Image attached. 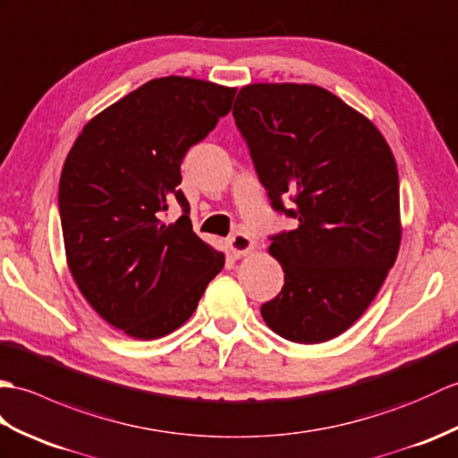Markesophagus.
I'll list each match as a JSON object with an SVG mask.
<instances>
[{
	"label": "esophagus",
	"mask_w": 458,
	"mask_h": 458,
	"mask_svg": "<svg viewBox=\"0 0 458 458\" xmlns=\"http://www.w3.org/2000/svg\"><path fill=\"white\" fill-rule=\"evenodd\" d=\"M252 247H255V242H252V239L247 235V233L237 231L235 235L229 237V250L233 252V257L235 259L249 255Z\"/></svg>",
	"instance_id": "1"
}]
</instances>
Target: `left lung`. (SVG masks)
<instances>
[{
    "instance_id": "left-lung-1",
    "label": "left lung",
    "mask_w": 458,
    "mask_h": 458,
    "mask_svg": "<svg viewBox=\"0 0 458 458\" xmlns=\"http://www.w3.org/2000/svg\"><path fill=\"white\" fill-rule=\"evenodd\" d=\"M233 117L272 209L298 223L268 237L284 286L262 303V318L293 343L337 337L370 306L398 257L392 150L367 117L319 86L250 84Z\"/></svg>"
}]
</instances>
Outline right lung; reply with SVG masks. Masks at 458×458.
Listing matches in <instances>:
<instances>
[{
	"mask_svg": "<svg viewBox=\"0 0 458 458\" xmlns=\"http://www.w3.org/2000/svg\"><path fill=\"white\" fill-rule=\"evenodd\" d=\"M235 88L168 76L84 127L58 186L70 272L88 303L135 339H158L196 311L225 259L190 221L180 166L231 111ZM176 200L182 216L166 226Z\"/></svg>",
	"mask_w": 458,
	"mask_h": 458,
	"instance_id": "1",
	"label": "right lung"
}]
</instances>
